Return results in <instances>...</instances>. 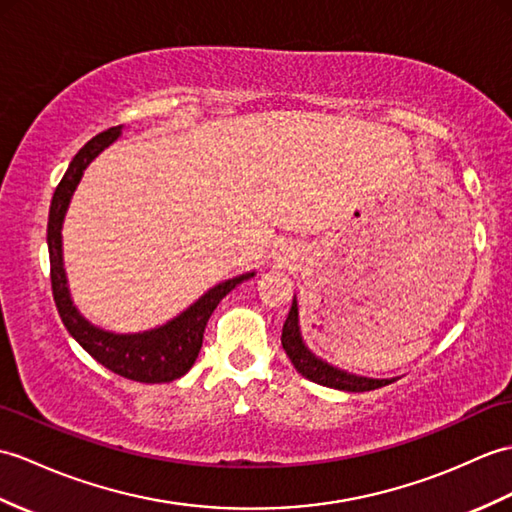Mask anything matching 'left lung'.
Masks as SVG:
<instances>
[{"mask_svg": "<svg viewBox=\"0 0 512 512\" xmlns=\"http://www.w3.org/2000/svg\"><path fill=\"white\" fill-rule=\"evenodd\" d=\"M281 344H283L285 353H288V358L292 360L296 371H299L303 377L310 379V382H316L320 386L338 388V390H347V392H364V390H375V388H382V386H388V384L395 382V379H371V377L353 375V373L340 371V368L316 358V355L303 344L301 329H299V307H296V299L292 301L290 314L283 323Z\"/></svg>", "mask_w": 512, "mask_h": 512, "instance_id": "left-lung-1", "label": "left lung"}]
</instances>
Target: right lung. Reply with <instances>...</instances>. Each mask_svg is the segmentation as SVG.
Here are the masks:
<instances>
[{"instance_id":"1","label":"right lung","mask_w":512,"mask_h":512,"mask_svg":"<svg viewBox=\"0 0 512 512\" xmlns=\"http://www.w3.org/2000/svg\"><path fill=\"white\" fill-rule=\"evenodd\" d=\"M120 135L122 126H113L87 141V144L78 150L76 157L71 159L65 176L61 178V183H58L52 196L50 220H47V251H50L52 294L63 325L93 360H98L102 366H106L117 375L133 379V382L165 384L183 377L189 368L194 366L198 351L202 347V334H205L209 316L237 283L251 279L255 272L218 283L216 288L202 294L194 305H189L183 314H178L170 323L144 331V334H111V331H104L91 325L89 320L76 310V305L71 303L63 268V218L69 207V200L74 196V189L80 183L82 172H85L87 165Z\"/></svg>"}]
</instances>
